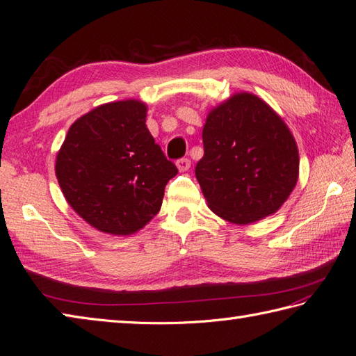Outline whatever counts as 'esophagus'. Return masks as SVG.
Wrapping results in <instances>:
<instances>
[{"label":"esophagus","mask_w":356,"mask_h":356,"mask_svg":"<svg viewBox=\"0 0 356 356\" xmlns=\"http://www.w3.org/2000/svg\"><path fill=\"white\" fill-rule=\"evenodd\" d=\"M176 165H177L179 171H180V172H184V171H188V170H190V166H191V160H190V159H186V157H184V159H179L177 162H176Z\"/></svg>","instance_id":"esophagus-1"}]
</instances>
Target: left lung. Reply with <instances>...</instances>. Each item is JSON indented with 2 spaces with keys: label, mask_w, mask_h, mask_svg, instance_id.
<instances>
[{
  "label": "left lung",
  "mask_w": 356,
  "mask_h": 356,
  "mask_svg": "<svg viewBox=\"0 0 356 356\" xmlns=\"http://www.w3.org/2000/svg\"><path fill=\"white\" fill-rule=\"evenodd\" d=\"M196 177L210 210L248 225L276 213L298 182L299 154L287 124L268 104L239 92L207 115Z\"/></svg>",
  "instance_id": "8db88e82"
}]
</instances>
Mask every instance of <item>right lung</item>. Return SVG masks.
Returning a JSON list of instances; mask_svg holds the SVG:
<instances>
[{
  "label": "right lung",
  "instance_id": "1",
  "mask_svg": "<svg viewBox=\"0 0 356 356\" xmlns=\"http://www.w3.org/2000/svg\"><path fill=\"white\" fill-rule=\"evenodd\" d=\"M140 100L104 103L69 128L55 174L67 204L99 232L128 236L162 207L177 174L146 128Z\"/></svg>",
  "mask_w": 356,
  "mask_h": 356
}]
</instances>
